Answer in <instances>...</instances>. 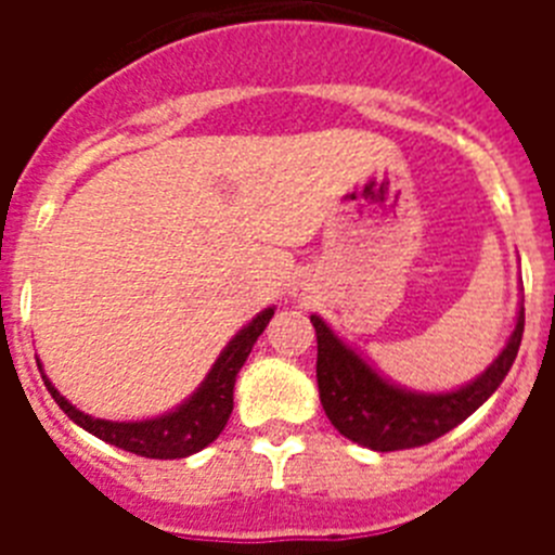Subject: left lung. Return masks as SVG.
Wrapping results in <instances>:
<instances>
[{"mask_svg": "<svg viewBox=\"0 0 555 555\" xmlns=\"http://www.w3.org/2000/svg\"><path fill=\"white\" fill-rule=\"evenodd\" d=\"M311 325L317 327L320 400L333 428L361 448L391 453L434 442L487 403L517 358L526 308L519 306L512 336L492 364L453 391L405 389L380 375L361 352L338 338L322 317L313 313Z\"/></svg>", "mask_w": 555, "mask_h": 555, "instance_id": "obj_1", "label": "left lung"}]
</instances>
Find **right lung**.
Wrapping results in <instances>:
<instances>
[{
  "label": "right lung",
  "mask_w": 555,
  "mask_h": 555,
  "mask_svg": "<svg viewBox=\"0 0 555 555\" xmlns=\"http://www.w3.org/2000/svg\"><path fill=\"white\" fill-rule=\"evenodd\" d=\"M272 317L274 308H263L253 322H247L242 331L230 338L228 347L219 352L205 380L189 400H183L178 409L150 416V420H135V423L96 420V416L68 403L43 372L41 377L49 395L55 397V403L63 409V414L75 425H80L82 430L102 439V442L127 450V453L144 455V459H185V455H194L208 448L224 430L230 414H233L235 375L242 372L244 361L253 352V345L258 341V336H261ZM38 370H41V361H38Z\"/></svg>",
  "instance_id": "obj_1"
}]
</instances>
